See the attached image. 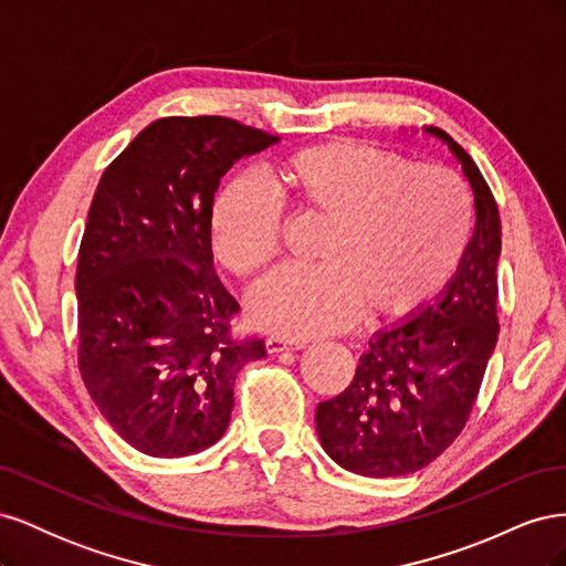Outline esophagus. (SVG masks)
<instances>
[{"instance_id":"34e87169","label":"esophagus","mask_w":566,"mask_h":566,"mask_svg":"<svg viewBox=\"0 0 566 566\" xmlns=\"http://www.w3.org/2000/svg\"><path fill=\"white\" fill-rule=\"evenodd\" d=\"M304 342H287L285 337H269L266 339V352L269 354H279V352H290V349H302Z\"/></svg>"}]
</instances>
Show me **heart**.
Listing matches in <instances>:
<instances>
[{
    "mask_svg": "<svg viewBox=\"0 0 566 566\" xmlns=\"http://www.w3.org/2000/svg\"><path fill=\"white\" fill-rule=\"evenodd\" d=\"M273 198L252 181L219 193L210 217L217 260L241 279L264 273L285 243V212L321 224L318 266L269 279L250 316L283 337H312L368 321H403L430 304L462 260L472 231L465 184L441 165L389 148L333 139L269 167Z\"/></svg>",
    "mask_w": 566,
    "mask_h": 566,
    "instance_id": "obj_1",
    "label": "heart"
}]
</instances>
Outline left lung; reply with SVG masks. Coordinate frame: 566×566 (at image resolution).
Segmentation results:
<instances>
[{
    "label": "left lung",
    "mask_w": 566,
    "mask_h": 566,
    "mask_svg": "<svg viewBox=\"0 0 566 566\" xmlns=\"http://www.w3.org/2000/svg\"><path fill=\"white\" fill-rule=\"evenodd\" d=\"M462 163L474 193V235L434 304L375 335L352 385L316 408V432L337 465L364 476H403L447 451L465 427L499 339L501 217L465 148L430 127Z\"/></svg>",
    "instance_id": "obj_1"
}]
</instances>
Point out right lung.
I'll return each mask as SVG.
<instances>
[{"instance_id":"add662e5","label":"right lung","mask_w":566,"mask_h":566,"mask_svg":"<svg viewBox=\"0 0 566 566\" xmlns=\"http://www.w3.org/2000/svg\"><path fill=\"white\" fill-rule=\"evenodd\" d=\"M276 142L219 115L160 117L101 177L77 254V366L129 447L193 455L221 439L235 375L266 356L212 262L214 191Z\"/></svg>"}]
</instances>
